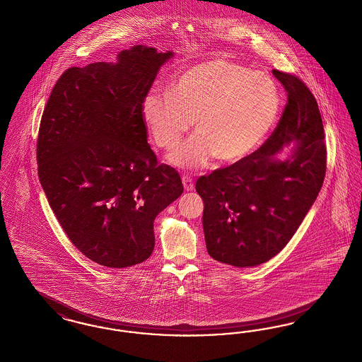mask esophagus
I'll list each match as a JSON object with an SVG mask.
<instances>
[{
  "instance_id": "obj_1",
  "label": "esophagus",
  "mask_w": 362,
  "mask_h": 362,
  "mask_svg": "<svg viewBox=\"0 0 362 362\" xmlns=\"http://www.w3.org/2000/svg\"><path fill=\"white\" fill-rule=\"evenodd\" d=\"M182 182H183V187L186 191H192L194 189V180L187 176V175H185L183 177H182Z\"/></svg>"
}]
</instances>
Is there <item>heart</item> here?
Masks as SVG:
<instances>
[{"instance_id":"1","label":"heart","mask_w":362,"mask_h":362,"mask_svg":"<svg viewBox=\"0 0 362 362\" xmlns=\"http://www.w3.org/2000/svg\"><path fill=\"white\" fill-rule=\"evenodd\" d=\"M280 103L269 75L211 59L179 74L168 93H148L141 118L153 141L167 151L179 145L194 121L197 134L170 158L176 167L192 170L211 156L219 163L245 158L274 127Z\"/></svg>"}]
</instances>
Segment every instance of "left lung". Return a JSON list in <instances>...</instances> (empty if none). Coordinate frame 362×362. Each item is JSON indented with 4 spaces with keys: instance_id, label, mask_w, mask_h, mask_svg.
Masks as SVG:
<instances>
[{
    "instance_id": "obj_1",
    "label": "left lung",
    "mask_w": 362,
    "mask_h": 362,
    "mask_svg": "<svg viewBox=\"0 0 362 362\" xmlns=\"http://www.w3.org/2000/svg\"><path fill=\"white\" fill-rule=\"evenodd\" d=\"M288 102L272 136L252 155L201 176L209 255L238 268L271 260L298 230L326 174L325 130L318 103L303 82L272 70ZM295 144L288 158L278 153Z\"/></svg>"
}]
</instances>
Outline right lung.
<instances>
[{
    "mask_svg": "<svg viewBox=\"0 0 362 362\" xmlns=\"http://www.w3.org/2000/svg\"><path fill=\"white\" fill-rule=\"evenodd\" d=\"M173 51L133 45L116 63L71 67L45 105L39 179L60 226L87 259L109 268L146 260L153 221L183 192L146 141L141 103Z\"/></svg>",
    "mask_w": 362,
    "mask_h": 362,
    "instance_id": "add662e5",
    "label": "right lung"
}]
</instances>
